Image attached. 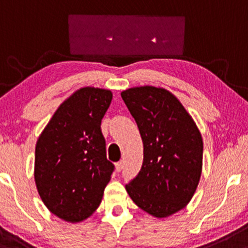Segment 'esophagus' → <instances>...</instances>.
I'll return each mask as SVG.
<instances>
[{
    "label": "esophagus",
    "mask_w": 248,
    "mask_h": 248,
    "mask_svg": "<svg viewBox=\"0 0 248 248\" xmlns=\"http://www.w3.org/2000/svg\"><path fill=\"white\" fill-rule=\"evenodd\" d=\"M123 168H124V163L123 161H118V163H116V171L117 172H121L122 170H123Z\"/></svg>",
    "instance_id": "obj_1"
}]
</instances>
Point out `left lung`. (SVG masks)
Wrapping results in <instances>:
<instances>
[{
	"label": "left lung",
	"mask_w": 248,
	"mask_h": 248,
	"mask_svg": "<svg viewBox=\"0 0 248 248\" xmlns=\"http://www.w3.org/2000/svg\"><path fill=\"white\" fill-rule=\"evenodd\" d=\"M135 118L144 146L143 165L125 185L138 207L166 218L190 202L202 169V133L174 94L137 87L121 93Z\"/></svg>",
	"instance_id": "obj_1"
}]
</instances>
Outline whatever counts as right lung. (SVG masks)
<instances>
[{"instance_id":"right-lung-1","label":"right lung","mask_w":248,"mask_h":248,"mask_svg":"<svg viewBox=\"0 0 248 248\" xmlns=\"http://www.w3.org/2000/svg\"><path fill=\"white\" fill-rule=\"evenodd\" d=\"M111 101L110 90L80 88L58 107L37 139L36 187L50 212L65 221H83L98 208L115 170L101 130Z\"/></svg>"}]
</instances>
